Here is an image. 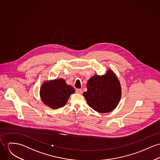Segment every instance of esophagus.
<instances>
[{
    "label": "esophagus",
    "instance_id": "34e87169",
    "mask_svg": "<svg viewBox=\"0 0 160 160\" xmlns=\"http://www.w3.org/2000/svg\"><path fill=\"white\" fill-rule=\"evenodd\" d=\"M76 92L78 93V94H82L83 91H82V90L81 89H76Z\"/></svg>",
    "mask_w": 160,
    "mask_h": 160
}]
</instances>
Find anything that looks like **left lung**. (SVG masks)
<instances>
[{
  "label": "left lung",
  "mask_w": 160,
  "mask_h": 160,
  "mask_svg": "<svg viewBox=\"0 0 160 160\" xmlns=\"http://www.w3.org/2000/svg\"><path fill=\"white\" fill-rule=\"evenodd\" d=\"M86 86L88 90L83 95L94 110L110 112L118 105L122 95L121 86L117 75L110 69L105 75L91 77Z\"/></svg>",
  "instance_id": "obj_1"
}]
</instances>
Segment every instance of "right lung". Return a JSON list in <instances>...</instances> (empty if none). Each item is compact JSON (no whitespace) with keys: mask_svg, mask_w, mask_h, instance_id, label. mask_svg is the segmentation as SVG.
<instances>
[{"mask_svg":"<svg viewBox=\"0 0 160 160\" xmlns=\"http://www.w3.org/2000/svg\"><path fill=\"white\" fill-rule=\"evenodd\" d=\"M74 92V88L67 85L66 81L60 78L44 81L40 88L39 95L44 105L57 110L64 107Z\"/></svg>","mask_w":160,"mask_h":160,"instance_id":"right-lung-1","label":"right lung"}]
</instances>
